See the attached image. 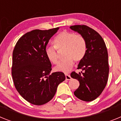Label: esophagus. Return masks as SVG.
<instances>
[{
  "instance_id": "1",
  "label": "esophagus",
  "mask_w": 121,
  "mask_h": 121,
  "mask_svg": "<svg viewBox=\"0 0 121 121\" xmlns=\"http://www.w3.org/2000/svg\"><path fill=\"white\" fill-rule=\"evenodd\" d=\"M65 79H66V80H68V81H69V80L71 79V76H70V74H65Z\"/></svg>"
}]
</instances>
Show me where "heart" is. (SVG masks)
Here are the masks:
<instances>
[{"instance_id":"b5f03b06","label":"heart","mask_w":121,"mask_h":121,"mask_svg":"<svg viewBox=\"0 0 121 121\" xmlns=\"http://www.w3.org/2000/svg\"><path fill=\"white\" fill-rule=\"evenodd\" d=\"M53 43L57 50L64 48L62 56L64 58L56 67L55 69L57 71L68 72L73 67L74 60L79 62L84 59L86 54V40L81 35L64 31L54 37ZM54 48L52 47L47 48L45 55L49 61L53 64H57L58 56Z\"/></svg>"}]
</instances>
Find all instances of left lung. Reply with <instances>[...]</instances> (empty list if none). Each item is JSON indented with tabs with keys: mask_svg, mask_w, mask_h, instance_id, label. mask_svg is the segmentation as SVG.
Wrapping results in <instances>:
<instances>
[{
	"mask_svg": "<svg viewBox=\"0 0 121 121\" xmlns=\"http://www.w3.org/2000/svg\"><path fill=\"white\" fill-rule=\"evenodd\" d=\"M70 28L84 36L86 42V54L78 67L84 71H81L82 74L73 71L70 74L80 84L74 94L82 100L92 101L102 93L107 83L109 73L107 49L101 36L89 26L73 25Z\"/></svg>",
	"mask_w": 121,
	"mask_h": 121,
	"instance_id": "left-lung-1",
	"label": "left lung"
}]
</instances>
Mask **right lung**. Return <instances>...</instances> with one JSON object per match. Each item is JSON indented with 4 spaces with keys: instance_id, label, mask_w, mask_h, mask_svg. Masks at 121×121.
Masks as SVG:
<instances>
[{
    "instance_id": "1",
    "label": "right lung",
    "mask_w": 121,
    "mask_h": 121,
    "mask_svg": "<svg viewBox=\"0 0 121 121\" xmlns=\"http://www.w3.org/2000/svg\"><path fill=\"white\" fill-rule=\"evenodd\" d=\"M59 29L28 32L18 40L14 48L11 67L14 84L23 98L32 104L41 105L48 102L59 84L65 79L62 72L50 74L51 64L45 55L49 40Z\"/></svg>"
}]
</instances>
